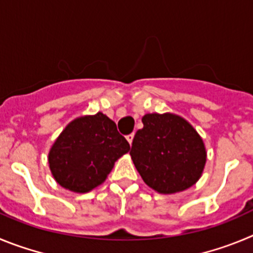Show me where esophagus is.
Segmentation results:
<instances>
[{"instance_id":"esophagus-1","label":"esophagus","mask_w":253,"mask_h":253,"mask_svg":"<svg viewBox=\"0 0 253 253\" xmlns=\"http://www.w3.org/2000/svg\"><path fill=\"white\" fill-rule=\"evenodd\" d=\"M133 137H135V135H133V133H129V135L126 136V138H127V141H128V142H129V145H132V141H133Z\"/></svg>"}]
</instances>
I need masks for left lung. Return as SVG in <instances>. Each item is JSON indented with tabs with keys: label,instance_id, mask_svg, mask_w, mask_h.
<instances>
[{
	"label": "left lung",
	"instance_id": "8db88e82",
	"mask_svg": "<svg viewBox=\"0 0 253 253\" xmlns=\"http://www.w3.org/2000/svg\"><path fill=\"white\" fill-rule=\"evenodd\" d=\"M142 124L129 151L142 180L161 194L194 185L207 161L206 146L194 127L174 113H147Z\"/></svg>",
	"mask_w": 253,
	"mask_h": 253
}]
</instances>
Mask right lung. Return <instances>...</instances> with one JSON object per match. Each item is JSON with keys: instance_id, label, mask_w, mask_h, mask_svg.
<instances>
[{"instance_id": "add662e5", "label": "right lung", "mask_w": 253, "mask_h": 253, "mask_svg": "<svg viewBox=\"0 0 253 253\" xmlns=\"http://www.w3.org/2000/svg\"><path fill=\"white\" fill-rule=\"evenodd\" d=\"M129 143L112 120L98 112L73 120L49 151V166L59 185L74 193L90 192L107 179Z\"/></svg>"}]
</instances>
